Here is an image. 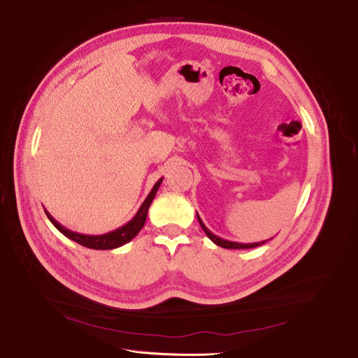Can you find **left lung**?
I'll return each mask as SVG.
<instances>
[{
	"mask_svg": "<svg viewBox=\"0 0 358 358\" xmlns=\"http://www.w3.org/2000/svg\"><path fill=\"white\" fill-rule=\"evenodd\" d=\"M197 220H199V222H200V225H201L203 231L206 233V236H208L209 239H210L215 245H218V246L225 248V249H251V248H257V246H259V245H263V243L267 242V241H263V242H254V243H237V242H231V241H225V239H222V237H218L216 234H213V233L208 229V227H206V225L203 224V221H201V218L199 216V213H197Z\"/></svg>",
	"mask_w": 358,
	"mask_h": 358,
	"instance_id": "1",
	"label": "left lung"
}]
</instances>
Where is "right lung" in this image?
Returning a JSON list of instances; mask_svg holds the SVG:
<instances>
[{"label": "right lung", "instance_id": "right-lung-1", "mask_svg": "<svg viewBox=\"0 0 358 358\" xmlns=\"http://www.w3.org/2000/svg\"><path fill=\"white\" fill-rule=\"evenodd\" d=\"M164 178H161L155 182L154 188L150 189V192L148 194V197L145 199V201L142 203V206H140L137 213L134 215V218L131 221H128L125 225L119 227V229L113 230V231H109V233H104V234H96V236H91V234H82V233H76V231H71L69 229H66V227L61 225L53 216L48 212V218L49 221L57 227V229L64 234L67 236L69 239L74 241L76 243H79L82 246H86V248H91V249H101V251H104V249H115V248H119L122 246L125 243H128L129 241H133L134 237L138 234V231L143 229V225L146 222V216H148V210H149V206L150 203H152L155 194L161 185V182Z\"/></svg>", "mask_w": 358, "mask_h": 358}]
</instances>
